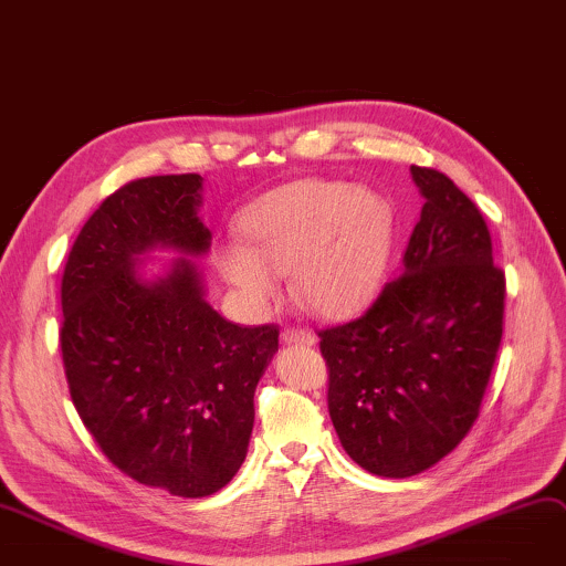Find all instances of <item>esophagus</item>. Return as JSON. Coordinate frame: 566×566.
<instances>
[{"mask_svg":"<svg viewBox=\"0 0 566 566\" xmlns=\"http://www.w3.org/2000/svg\"><path fill=\"white\" fill-rule=\"evenodd\" d=\"M282 342L284 344H300V346H314L316 336L303 327H284L282 329Z\"/></svg>","mask_w":566,"mask_h":566,"instance_id":"34e87169","label":"esophagus"}]
</instances>
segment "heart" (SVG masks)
<instances>
[{"mask_svg":"<svg viewBox=\"0 0 566 566\" xmlns=\"http://www.w3.org/2000/svg\"><path fill=\"white\" fill-rule=\"evenodd\" d=\"M391 209L366 188L303 179L241 216L243 245H222L218 271L243 303L269 310L291 271L295 297L318 316L359 310L378 289L391 243Z\"/></svg>","mask_w":566,"mask_h":566,"instance_id":"obj_1","label":"heart"}]
</instances>
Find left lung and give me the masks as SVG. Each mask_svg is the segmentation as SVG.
<instances>
[{
  "mask_svg": "<svg viewBox=\"0 0 566 566\" xmlns=\"http://www.w3.org/2000/svg\"><path fill=\"white\" fill-rule=\"evenodd\" d=\"M409 170L426 205L400 275L359 318L318 329L334 430L382 478L417 475L469 434L505 314V273L480 209L443 172Z\"/></svg>",
  "mask_w": 566,
  "mask_h": 566,
  "instance_id": "left-lung-1",
  "label": "left lung"
}]
</instances>
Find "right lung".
I'll return each mask as SVG.
<instances>
[{
  "instance_id": "1",
  "label": "right lung",
  "mask_w": 566,
  "mask_h": 566,
  "mask_svg": "<svg viewBox=\"0 0 566 566\" xmlns=\"http://www.w3.org/2000/svg\"><path fill=\"white\" fill-rule=\"evenodd\" d=\"M202 177L123 184L84 222L61 277L59 344L70 398L102 453L172 496L216 494L241 469L254 389L280 327L224 321L205 300L193 261L155 282L132 256L177 248L205 254Z\"/></svg>"
}]
</instances>
